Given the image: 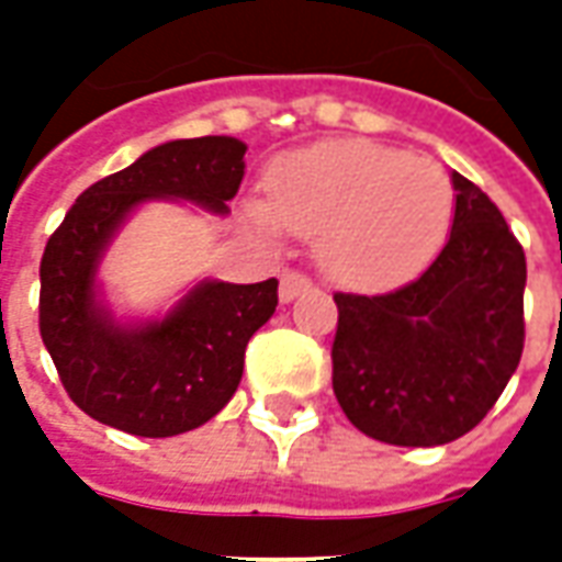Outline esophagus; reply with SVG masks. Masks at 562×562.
<instances>
[{
  "label": "esophagus",
  "mask_w": 562,
  "mask_h": 562,
  "mask_svg": "<svg viewBox=\"0 0 562 562\" xmlns=\"http://www.w3.org/2000/svg\"><path fill=\"white\" fill-rule=\"evenodd\" d=\"M313 282H310V277H304L301 270H282L280 277V301L282 304H292L294 297L301 292H306Z\"/></svg>",
  "instance_id": "1"
}]
</instances>
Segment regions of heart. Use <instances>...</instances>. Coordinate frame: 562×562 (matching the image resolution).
Listing matches in <instances>:
<instances>
[{"label":"heart","mask_w":562,"mask_h":562,"mask_svg":"<svg viewBox=\"0 0 562 562\" xmlns=\"http://www.w3.org/2000/svg\"><path fill=\"white\" fill-rule=\"evenodd\" d=\"M454 189L427 156L370 140H325L273 165L268 201L246 204L265 237H316L318 265L352 289H382L415 277L442 246Z\"/></svg>","instance_id":"obj_1"}]
</instances>
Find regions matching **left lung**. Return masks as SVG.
<instances>
[{
	"label": "left lung",
	"mask_w": 562,
	"mask_h": 562,
	"mask_svg": "<svg viewBox=\"0 0 562 562\" xmlns=\"http://www.w3.org/2000/svg\"><path fill=\"white\" fill-rule=\"evenodd\" d=\"M451 186V234L418 280L389 294H334V394L361 434L389 446L470 434L524 352V249L479 186L458 171Z\"/></svg>",
	"instance_id": "8db88e82"
}]
</instances>
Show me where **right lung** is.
Masks as SVG:
<instances>
[{
	"mask_svg": "<svg viewBox=\"0 0 562 562\" xmlns=\"http://www.w3.org/2000/svg\"><path fill=\"white\" fill-rule=\"evenodd\" d=\"M246 144L228 135L168 140L92 183L42 256L38 328L68 397L95 422L132 436L195 430L244 376V352L277 310V280H201L156 318L114 316L99 282L108 249L147 201H189L228 216Z\"/></svg>",
	"mask_w": 562,
	"mask_h": 562,
	"instance_id": "add662e5",
	"label": "right lung"
}]
</instances>
